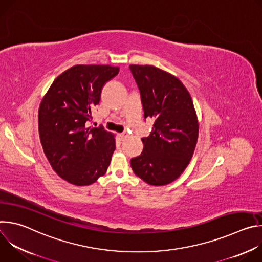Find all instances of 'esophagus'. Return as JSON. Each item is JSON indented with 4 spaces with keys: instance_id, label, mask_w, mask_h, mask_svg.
<instances>
[{
    "instance_id": "obj_1",
    "label": "esophagus",
    "mask_w": 262,
    "mask_h": 262,
    "mask_svg": "<svg viewBox=\"0 0 262 262\" xmlns=\"http://www.w3.org/2000/svg\"><path fill=\"white\" fill-rule=\"evenodd\" d=\"M127 137V134L126 133H122V134H118V138L120 141H123L125 138Z\"/></svg>"
}]
</instances>
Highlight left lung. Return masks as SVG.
<instances>
[{
	"mask_svg": "<svg viewBox=\"0 0 262 262\" xmlns=\"http://www.w3.org/2000/svg\"><path fill=\"white\" fill-rule=\"evenodd\" d=\"M141 94L144 118L155 119L142 154L130 160L134 173L150 185H165L188 167L199 123L192 97L173 74L152 65H129Z\"/></svg>",
	"mask_w": 262,
	"mask_h": 262,
	"instance_id": "left-lung-1",
	"label": "left lung"
}]
</instances>
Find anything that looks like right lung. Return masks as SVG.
<instances>
[{"mask_svg":"<svg viewBox=\"0 0 262 262\" xmlns=\"http://www.w3.org/2000/svg\"><path fill=\"white\" fill-rule=\"evenodd\" d=\"M119 67L76 65L53 82L38 111L40 142L54 171L74 185H89L104 175L116 145L102 127H87L102 87Z\"/></svg>","mask_w":262,"mask_h":262,"instance_id":"obj_1","label":"right lung"}]
</instances>
